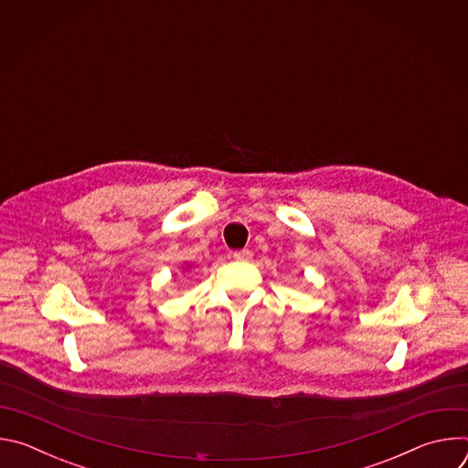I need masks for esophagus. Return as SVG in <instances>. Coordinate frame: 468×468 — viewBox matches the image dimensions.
Here are the masks:
<instances>
[{
  "mask_svg": "<svg viewBox=\"0 0 468 468\" xmlns=\"http://www.w3.org/2000/svg\"><path fill=\"white\" fill-rule=\"evenodd\" d=\"M253 257V253L250 250H239L233 253V259L239 261V262H244V261H250Z\"/></svg>",
  "mask_w": 468,
  "mask_h": 468,
  "instance_id": "1",
  "label": "esophagus"
}]
</instances>
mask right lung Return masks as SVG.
<instances>
[{
    "label": "right lung",
    "instance_id": "right-lung-1",
    "mask_svg": "<svg viewBox=\"0 0 468 468\" xmlns=\"http://www.w3.org/2000/svg\"><path fill=\"white\" fill-rule=\"evenodd\" d=\"M181 271H183V272L190 271V264H188V262H185V266H181Z\"/></svg>",
    "mask_w": 468,
    "mask_h": 468
}]
</instances>
